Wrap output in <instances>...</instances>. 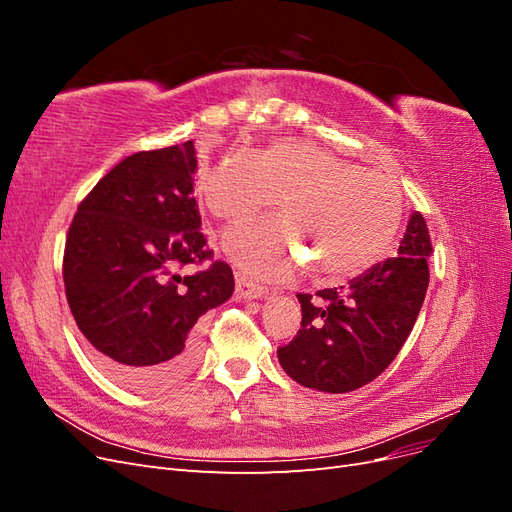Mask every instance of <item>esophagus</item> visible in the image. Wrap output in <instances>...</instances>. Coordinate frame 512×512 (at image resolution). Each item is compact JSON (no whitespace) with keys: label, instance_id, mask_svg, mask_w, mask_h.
Wrapping results in <instances>:
<instances>
[{"label":"esophagus","instance_id":"esophagus-1","mask_svg":"<svg viewBox=\"0 0 512 512\" xmlns=\"http://www.w3.org/2000/svg\"><path fill=\"white\" fill-rule=\"evenodd\" d=\"M265 292H267L265 286L254 284V282H250L243 275H237V297L239 299H258Z\"/></svg>","mask_w":512,"mask_h":512}]
</instances>
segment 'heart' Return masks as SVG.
<instances>
[{"label":"heart","instance_id":"obj_1","mask_svg":"<svg viewBox=\"0 0 512 512\" xmlns=\"http://www.w3.org/2000/svg\"><path fill=\"white\" fill-rule=\"evenodd\" d=\"M200 194L228 224L256 218L282 196L284 220L256 222L226 237L230 258L260 280L290 273L299 262L294 243L322 280H348L386 250L404 211L391 177L303 138L273 141L256 160L230 153L209 170Z\"/></svg>","mask_w":512,"mask_h":512}]
</instances>
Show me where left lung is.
<instances>
[{
  "instance_id": "left-lung-1",
  "label": "left lung",
  "mask_w": 512,
  "mask_h": 512,
  "mask_svg": "<svg viewBox=\"0 0 512 512\" xmlns=\"http://www.w3.org/2000/svg\"><path fill=\"white\" fill-rule=\"evenodd\" d=\"M433 254L427 222L412 213L395 258L354 277L348 286L299 292L301 329L277 348L286 374L307 389L348 393L393 363L421 312Z\"/></svg>"
}]
</instances>
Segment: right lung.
<instances>
[{
	"instance_id": "obj_1",
	"label": "right lung",
	"mask_w": 512,
	"mask_h": 512,
	"mask_svg": "<svg viewBox=\"0 0 512 512\" xmlns=\"http://www.w3.org/2000/svg\"><path fill=\"white\" fill-rule=\"evenodd\" d=\"M194 173L192 141L138 151L81 200L66 237L76 327L98 367L132 391L168 389L188 374L198 318L235 290L200 232Z\"/></svg>"
}]
</instances>
